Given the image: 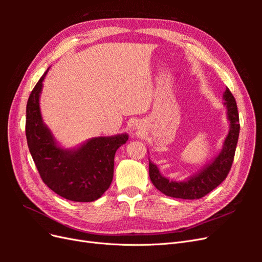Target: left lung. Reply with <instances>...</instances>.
Wrapping results in <instances>:
<instances>
[{"instance_id":"1","label":"left lung","mask_w":262,"mask_h":262,"mask_svg":"<svg viewBox=\"0 0 262 262\" xmlns=\"http://www.w3.org/2000/svg\"><path fill=\"white\" fill-rule=\"evenodd\" d=\"M229 130L223 142L220 153L213 160L184 181H176L163 176L157 166L150 161L148 165L149 178L156 189L164 194L179 199H200L211 192L223 181L231 170L235 149L239 136V117L235 98L231 91L226 89L223 94Z\"/></svg>"}]
</instances>
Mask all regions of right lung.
<instances>
[{
    "mask_svg": "<svg viewBox=\"0 0 262 262\" xmlns=\"http://www.w3.org/2000/svg\"><path fill=\"white\" fill-rule=\"evenodd\" d=\"M47 69L31 92L26 107L29 152L45 184L62 198L75 202L99 199L114 178L115 154L129 139L126 133L96 137L73 148L62 147L43 122L40 112Z\"/></svg>",
    "mask_w": 262,
    "mask_h": 262,
    "instance_id": "obj_1",
    "label": "right lung"
}]
</instances>
